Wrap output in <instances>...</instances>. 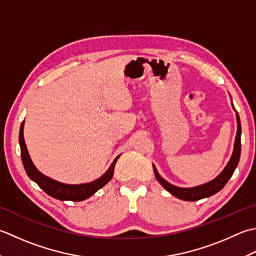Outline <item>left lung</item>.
<instances>
[{"label":"left lung","instance_id":"left-lung-1","mask_svg":"<svg viewBox=\"0 0 256 256\" xmlns=\"http://www.w3.org/2000/svg\"><path fill=\"white\" fill-rule=\"evenodd\" d=\"M236 122H238V132L236 137V142H234V150H233L232 157L230 161H228V164H226V168H224V170L216 176L214 180L208 182L206 184L194 186V188H179L169 184V182L166 181L164 178H161V176L158 174L157 169H156V166H154V176L156 178H157V180L160 182V184L162 186L166 191H169L171 194H174V196L179 198V199L186 200V201H198L200 199H203V198L211 196L213 194H216V192L220 191L222 188L228 184V181L230 180L234 170H236V168L238 166L240 154H241V122H240L238 114H236Z\"/></svg>","mask_w":256,"mask_h":256}]
</instances>
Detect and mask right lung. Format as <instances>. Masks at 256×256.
<instances>
[{
  "label": "right lung",
  "mask_w": 256,
  "mask_h": 256,
  "mask_svg": "<svg viewBox=\"0 0 256 256\" xmlns=\"http://www.w3.org/2000/svg\"><path fill=\"white\" fill-rule=\"evenodd\" d=\"M23 128H24V122H22V124H20V157H22L25 171L30 178L33 181H35L40 189L44 190L48 196L58 200L82 201L87 199V198L92 196L97 190H99L106 184H108V182L112 178L114 164H116L119 156L114 160V162L110 166H109V169L107 170L105 174L95 181L90 182V184H65L44 176L35 168L32 160L30 158L28 151V148H26L24 137H23Z\"/></svg>",
  "instance_id": "1"
}]
</instances>
